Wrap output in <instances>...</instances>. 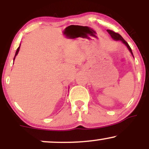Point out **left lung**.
Returning <instances> with one entry per match:
<instances>
[{
  "mask_svg": "<svg viewBox=\"0 0 149 149\" xmlns=\"http://www.w3.org/2000/svg\"><path fill=\"white\" fill-rule=\"evenodd\" d=\"M107 31H108V33L110 34L111 36V38H112L113 39H114V40H121V41L123 42L125 45L127 46V47L128 48V49H129L130 52H131V54H132V56H133V53H132V52L131 47H130L129 45H128L127 42L124 40L123 38L120 35L119 33H116V32L113 31H111V30H107ZM133 57H134V56H133Z\"/></svg>",
  "mask_w": 149,
  "mask_h": 149,
  "instance_id": "8db88e82",
  "label": "left lung"
}]
</instances>
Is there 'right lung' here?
I'll return each instance as SVG.
<instances>
[{
    "label": "right lung",
    "mask_w": 149,
    "mask_h": 149,
    "mask_svg": "<svg viewBox=\"0 0 149 149\" xmlns=\"http://www.w3.org/2000/svg\"><path fill=\"white\" fill-rule=\"evenodd\" d=\"M19 48H20V45H19V47L17 49L16 53H15V57H14V60H15V57H16V56H17V54H18L19 51Z\"/></svg>",
    "instance_id": "right-lung-1"
}]
</instances>
